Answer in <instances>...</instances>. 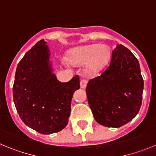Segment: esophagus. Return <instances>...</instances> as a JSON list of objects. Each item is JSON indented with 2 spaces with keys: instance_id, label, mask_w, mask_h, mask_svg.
Returning a JSON list of instances; mask_svg holds the SVG:
<instances>
[{
  "instance_id": "34e87169",
  "label": "esophagus",
  "mask_w": 156,
  "mask_h": 156,
  "mask_svg": "<svg viewBox=\"0 0 156 156\" xmlns=\"http://www.w3.org/2000/svg\"><path fill=\"white\" fill-rule=\"evenodd\" d=\"M86 85H87V80L82 79L80 81V87L82 89H85L86 87Z\"/></svg>"
}]
</instances>
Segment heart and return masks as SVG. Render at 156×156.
<instances>
[{"mask_svg": "<svg viewBox=\"0 0 156 156\" xmlns=\"http://www.w3.org/2000/svg\"><path fill=\"white\" fill-rule=\"evenodd\" d=\"M111 57L109 47L105 44H90L74 48L67 53V60L75 67L86 65V71L96 74L108 64Z\"/></svg>", "mask_w": 156, "mask_h": 156, "instance_id": "heart-1", "label": "heart"}]
</instances>
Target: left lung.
<instances>
[{"label": "left lung", "mask_w": 156, "mask_h": 156, "mask_svg": "<svg viewBox=\"0 0 156 156\" xmlns=\"http://www.w3.org/2000/svg\"><path fill=\"white\" fill-rule=\"evenodd\" d=\"M143 89L137 59L126 47L118 44L109 67L89 80L86 91L95 120L104 126L119 128L137 115Z\"/></svg>", "instance_id": "1"}]
</instances>
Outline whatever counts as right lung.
<instances>
[{
  "label": "right lung",
  "instance_id": "right-lung-1",
  "mask_svg": "<svg viewBox=\"0 0 156 156\" xmlns=\"http://www.w3.org/2000/svg\"><path fill=\"white\" fill-rule=\"evenodd\" d=\"M50 52L44 39L25 54L16 68L13 101L22 121L42 134L66 127L70 103L80 88L78 76L60 82L52 73Z\"/></svg>",
  "mask_w": 156,
  "mask_h": 156
}]
</instances>
